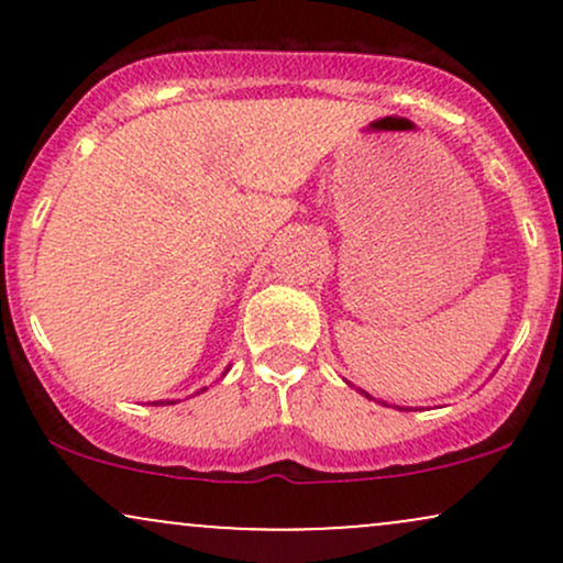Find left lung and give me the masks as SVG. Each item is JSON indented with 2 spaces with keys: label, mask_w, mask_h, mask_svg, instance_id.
I'll return each mask as SVG.
<instances>
[{
  "label": "left lung",
  "mask_w": 563,
  "mask_h": 563,
  "mask_svg": "<svg viewBox=\"0 0 563 563\" xmlns=\"http://www.w3.org/2000/svg\"><path fill=\"white\" fill-rule=\"evenodd\" d=\"M346 384H349V380H346ZM349 386H352V384H349ZM357 391H360V394H365V397H367V399H373V397H371V394H367V391H363V389H357ZM380 405H386V402H380Z\"/></svg>",
  "instance_id": "obj_1"
}]
</instances>
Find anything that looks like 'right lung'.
I'll return each mask as SVG.
<instances>
[{"label": "right lung", "instance_id": "1", "mask_svg": "<svg viewBox=\"0 0 563 563\" xmlns=\"http://www.w3.org/2000/svg\"><path fill=\"white\" fill-rule=\"evenodd\" d=\"M224 373H228V371H224ZM224 373H222V376H224ZM200 391H203V389H200ZM153 405H164V399H158V402H153ZM166 405H174V402H166Z\"/></svg>", "mask_w": 563, "mask_h": 563}]
</instances>
